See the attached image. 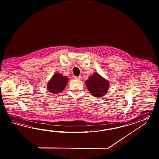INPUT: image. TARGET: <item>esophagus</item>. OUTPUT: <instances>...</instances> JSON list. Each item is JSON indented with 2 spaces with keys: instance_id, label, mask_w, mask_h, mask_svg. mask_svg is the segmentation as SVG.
Here are the masks:
<instances>
[{
  "instance_id": "1",
  "label": "esophagus",
  "mask_w": 159,
  "mask_h": 159,
  "mask_svg": "<svg viewBox=\"0 0 159 159\" xmlns=\"http://www.w3.org/2000/svg\"><path fill=\"white\" fill-rule=\"evenodd\" d=\"M82 78L80 76V77H76V76H74L73 79L74 80H81Z\"/></svg>"
}]
</instances>
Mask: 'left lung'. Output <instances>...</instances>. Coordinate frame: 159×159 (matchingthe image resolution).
Returning <instances> with one entry per match:
<instances>
[{
	"mask_svg": "<svg viewBox=\"0 0 159 159\" xmlns=\"http://www.w3.org/2000/svg\"><path fill=\"white\" fill-rule=\"evenodd\" d=\"M90 93L94 97L102 98L106 95L109 88V82L97 73L91 75L85 82Z\"/></svg>",
	"mask_w": 159,
	"mask_h": 159,
	"instance_id": "1",
	"label": "left lung"
}]
</instances>
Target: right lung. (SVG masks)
Returning <instances> with one entry per match:
<instances>
[{"instance_id": "obj_1", "label": "right lung", "mask_w": 159, "mask_h": 159, "mask_svg": "<svg viewBox=\"0 0 159 159\" xmlns=\"http://www.w3.org/2000/svg\"><path fill=\"white\" fill-rule=\"evenodd\" d=\"M68 81V78L65 76L59 73L55 74L47 84V89L52 93H59L65 89Z\"/></svg>"}]
</instances>
